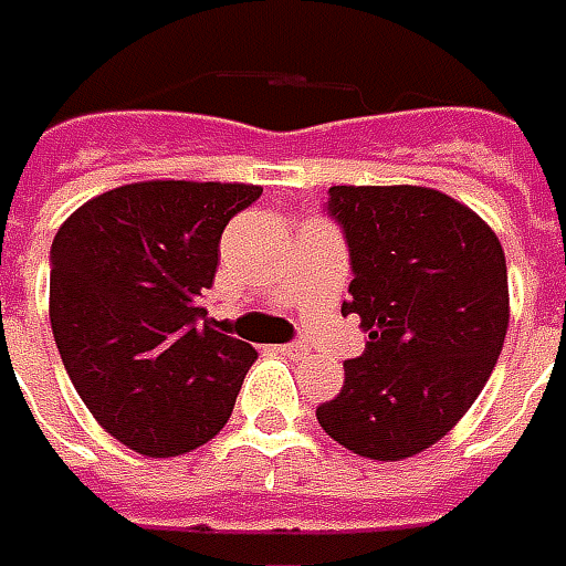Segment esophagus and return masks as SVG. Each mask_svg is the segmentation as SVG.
Returning a JSON list of instances; mask_svg holds the SVG:
<instances>
[{
    "label": "esophagus",
    "instance_id": "34e87169",
    "mask_svg": "<svg viewBox=\"0 0 566 566\" xmlns=\"http://www.w3.org/2000/svg\"><path fill=\"white\" fill-rule=\"evenodd\" d=\"M279 353H282V356H303V353H306V344H282Z\"/></svg>",
    "mask_w": 566,
    "mask_h": 566
}]
</instances>
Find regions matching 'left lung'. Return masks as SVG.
Returning a JSON list of instances; mask_svg holds the SVG:
<instances>
[{
    "mask_svg": "<svg viewBox=\"0 0 566 566\" xmlns=\"http://www.w3.org/2000/svg\"><path fill=\"white\" fill-rule=\"evenodd\" d=\"M328 217L353 269L340 313L359 315L368 340L315 418L356 455L409 459L443 440L493 375L509 332L505 251L433 188L334 186Z\"/></svg>",
    "mask_w": 566,
    "mask_h": 566,
    "instance_id": "left-lung-1",
    "label": "left lung"
}]
</instances>
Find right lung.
I'll return each instance as SVG.
<instances>
[{"label":"right lung","mask_w":566,"mask_h":566,"mask_svg":"<svg viewBox=\"0 0 566 566\" xmlns=\"http://www.w3.org/2000/svg\"><path fill=\"white\" fill-rule=\"evenodd\" d=\"M263 195L241 182H136L86 201L49 253L61 363L95 421L123 446L172 459L213 440L256 349L213 332L201 291L219 238Z\"/></svg>","instance_id":"right-lung-1"}]
</instances>
